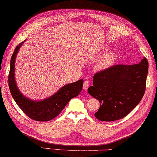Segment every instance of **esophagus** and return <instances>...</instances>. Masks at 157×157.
Wrapping results in <instances>:
<instances>
[{"label":"esophagus","mask_w":157,"mask_h":157,"mask_svg":"<svg viewBox=\"0 0 157 157\" xmlns=\"http://www.w3.org/2000/svg\"><path fill=\"white\" fill-rule=\"evenodd\" d=\"M89 85H90V82L88 81H84V85H83V88H84V90H87Z\"/></svg>","instance_id":"esophagus-1"}]
</instances>
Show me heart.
<instances>
[{"mask_svg": "<svg viewBox=\"0 0 157 157\" xmlns=\"http://www.w3.org/2000/svg\"><path fill=\"white\" fill-rule=\"evenodd\" d=\"M115 58L116 54L115 52H107L98 59L95 66L96 69L98 71H101L108 69L113 64V62L115 61Z\"/></svg>", "mask_w": 157, "mask_h": 157, "instance_id": "obj_1", "label": "heart"}]
</instances>
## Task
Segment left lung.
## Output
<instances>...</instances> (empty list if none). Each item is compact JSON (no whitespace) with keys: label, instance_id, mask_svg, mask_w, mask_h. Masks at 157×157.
<instances>
[{"label":"left lung","instance_id":"1","mask_svg":"<svg viewBox=\"0 0 157 157\" xmlns=\"http://www.w3.org/2000/svg\"><path fill=\"white\" fill-rule=\"evenodd\" d=\"M148 63L117 65L94 75L88 92L101 106L94 115L100 121H113L125 117L140 102L146 90Z\"/></svg>","mask_w":157,"mask_h":157}]
</instances>
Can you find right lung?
I'll use <instances>...</instances> for the list:
<instances>
[{
  "label": "right lung",
  "mask_w": 157,
  "mask_h": 157,
  "mask_svg": "<svg viewBox=\"0 0 157 157\" xmlns=\"http://www.w3.org/2000/svg\"><path fill=\"white\" fill-rule=\"evenodd\" d=\"M24 40L17 46L11 59V66L9 75L10 92L17 105L29 118L38 121H48L59 115L72 98L81 92L83 79L66 84L55 94L41 101H35L26 97L19 91L16 84L15 76V63L16 56Z\"/></svg>",
  "instance_id": "add662e5"
}]
</instances>
